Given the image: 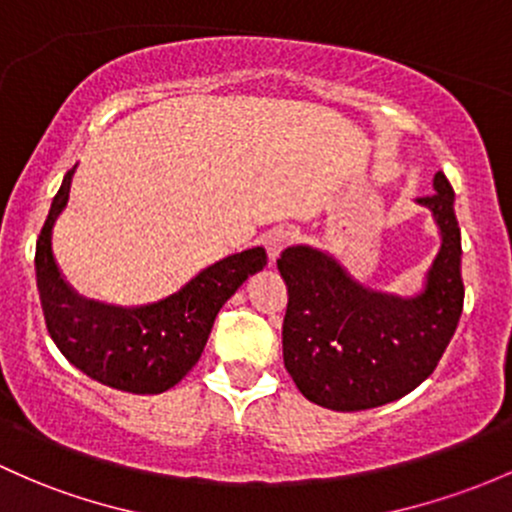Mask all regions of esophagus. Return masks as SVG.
Returning a JSON list of instances; mask_svg holds the SVG:
<instances>
[{
  "mask_svg": "<svg viewBox=\"0 0 512 512\" xmlns=\"http://www.w3.org/2000/svg\"><path fill=\"white\" fill-rule=\"evenodd\" d=\"M297 235L292 233L289 228H274L272 233L265 235V247H267V255H270V262H277V257L282 255V250L287 245H292Z\"/></svg>",
  "mask_w": 512,
  "mask_h": 512,
  "instance_id": "esophagus-1",
  "label": "esophagus"
}]
</instances>
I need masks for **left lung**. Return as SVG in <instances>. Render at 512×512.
<instances>
[{"label":"left lung","mask_w":512,"mask_h":512,"mask_svg":"<svg viewBox=\"0 0 512 512\" xmlns=\"http://www.w3.org/2000/svg\"><path fill=\"white\" fill-rule=\"evenodd\" d=\"M417 203L432 211L441 245L414 297L363 287L309 245L287 247L277 260L289 294L284 368L306 400L336 412L370 410L405 397L437 368L464 309L461 230L444 171Z\"/></svg>","instance_id":"8db88e82"}]
</instances>
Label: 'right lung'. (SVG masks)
<instances>
[{
	"label": "right lung",
	"mask_w": 512,
	"mask_h": 512,
	"mask_svg": "<svg viewBox=\"0 0 512 512\" xmlns=\"http://www.w3.org/2000/svg\"><path fill=\"white\" fill-rule=\"evenodd\" d=\"M75 166L63 176L36 240V284L46 328L80 373L134 395H159L198 363L220 306L267 265L265 247L238 252L198 272L171 297L144 306L85 299L63 279L53 257V225L71 196Z\"/></svg>",
	"instance_id": "add662e5"
}]
</instances>
